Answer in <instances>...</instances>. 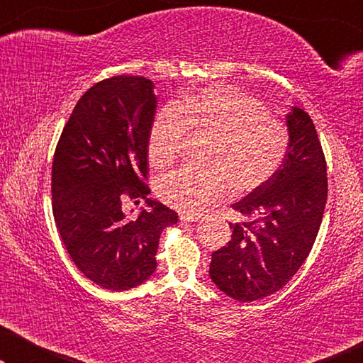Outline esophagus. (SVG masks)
<instances>
[{
	"label": "esophagus",
	"instance_id": "obj_1",
	"mask_svg": "<svg viewBox=\"0 0 363 363\" xmlns=\"http://www.w3.org/2000/svg\"><path fill=\"white\" fill-rule=\"evenodd\" d=\"M200 220L198 215H190V213H180V221L182 223H195Z\"/></svg>",
	"mask_w": 363,
	"mask_h": 363
}]
</instances>
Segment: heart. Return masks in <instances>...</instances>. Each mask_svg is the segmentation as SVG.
I'll return each instance as SVG.
<instances>
[{
    "label": "heart",
    "instance_id": "b5f03b06",
    "mask_svg": "<svg viewBox=\"0 0 363 363\" xmlns=\"http://www.w3.org/2000/svg\"><path fill=\"white\" fill-rule=\"evenodd\" d=\"M188 132L215 138L206 170L182 167L157 183L167 205L200 215L236 191H255L279 172L289 152V128L259 99L228 86L206 87L178 106L157 112L147 152L153 167H168L180 153Z\"/></svg>",
    "mask_w": 363,
    "mask_h": 363
}]
</instances>
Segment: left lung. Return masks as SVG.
<instances>
[{"mask_svg":"<svg viewBox=\"0 0 363 363\" xmlns=\"http://www.w3.org/2000/svg\"><path fill=\"white\" fill-rule=\"evenodd\" d=\"M291 143L279 172L231 208L241 215L231 241L211 255L210 277L241 302L282 289L299 271L319 233L327 201V165L309 113H287Z\"/></svg>","mask_w":363,"mask_h":363,"instance_id":"left-lung-1","label":"left lung"}]
</instances>
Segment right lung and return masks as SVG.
Wrapping results in <instances>:
<instances>
[{
    "label": "right lung",
    "mask_w": 363,
    "mask_h": 363,
    "mask_svg": "<svg viewBox=\"0 0 363 363\" xmlns=\"http://www.w3.org/2000/svg\"><path fill=\"white\" fill-rule=\"evenodd\" d=\"M157 108L153 84L113 76L94 84L74 107L52 158V215L84 276L104 289H132L153 274L162 231L178 215L148 200V132ZM147 199L133 220L121 203Z\"/></svg>",
    "instance_id": "obj_1"
}]
</instances>
